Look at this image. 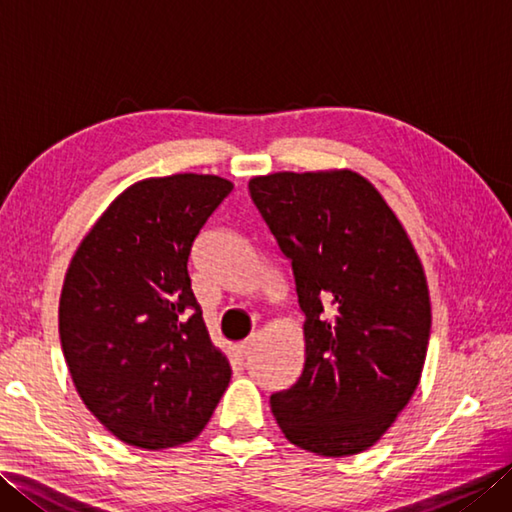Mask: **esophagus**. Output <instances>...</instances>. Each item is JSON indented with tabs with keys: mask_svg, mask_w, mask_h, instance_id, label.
I'll return each mask as SVG.
<instances>
[{
	"mask_svg": "<svg viewBox=\"0 0 512 512\" xmlns=\"http://www.w3.org/2000/svg\"><path fill=\"white\" fill-rule=\"evenodd\" d=\"M235 350H237L239 356L246 358V356L250 354V350H253V339H246V341H242V343H237Z\"/></svg>",
	"mask_w": 512,
	"mask_h": 512,
	"instance_id": "esophagus-1",
	"label": "esophagus"
}]
</instances>
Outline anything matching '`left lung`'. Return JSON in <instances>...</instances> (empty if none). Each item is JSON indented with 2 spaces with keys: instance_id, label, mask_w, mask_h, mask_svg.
<instances>
[{
  "instance_id": "obj_1",
  "label": "left lung",
  "mask_w": 512,
  "mask_h": 512,
  "mask_svg": "<svg viewBox=\"0 0 512 512\" xmlns=\"http://www.w3.org/2000/svg\"><path fill=\"white\" fill-rule=\"evenodd\" d=\"M290 262L306 363L270 396L299 449L343 458L372 447L420 383L431 332L416 248L372 182L343 171H279L248 182Z\"/></svg>"
}]
</instances>
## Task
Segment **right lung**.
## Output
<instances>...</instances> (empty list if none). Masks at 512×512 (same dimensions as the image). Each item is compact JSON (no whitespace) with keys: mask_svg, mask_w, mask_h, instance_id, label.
Returning a JSON list of instances; mask_svg holds the SVG:
<instances>
[{"mask_svg":"<svg viewBox=\"0 0 512 512\" xmlns=\"http://www.w3.org/2000/svg\"><path fill=\"white\" fill-rule=\"evenodd\" d=\"M231 191L200 173L140 180L107 206L65 273L59 336L74 387L132 447L198 438L231 380L189 277L195 237Z\"/></svg>","mask_w":512,"mask_h":512,"instance_id":"add662e5","label":"right lung"}]
</instances>
